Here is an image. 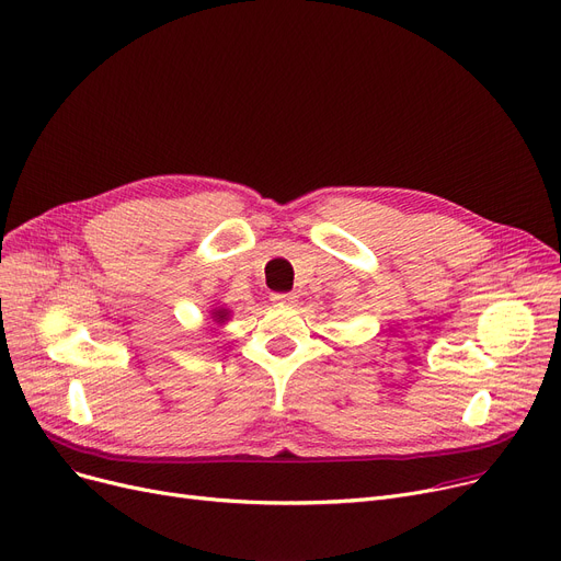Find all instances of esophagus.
I'll return each instance as SVG.
<instances>
[{"mask_svg":"<svg viewBox=\"0 0 561 561\" xmlns=\"http://www.w3.org/2000/svg\"><path fill=\"white\" fill-rule=\"evenodd\" d=\"M271 300H273L275 305H284V307L296 305V296H293V293H273Z\"/></svg>","mask_w":561,"mask_h":561,"instance_id":"esophagus-1","label":"esophagus"}]
</instances>
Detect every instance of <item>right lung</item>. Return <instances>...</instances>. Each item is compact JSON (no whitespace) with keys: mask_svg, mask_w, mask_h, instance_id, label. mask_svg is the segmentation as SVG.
Masks as SVG:
<instances>
[{"mask_svg":"<svg viewBox=\"0 0 561 561\" xmlns=\"http://www.w3.org/2000/svg\"><path fill=\"white\" fill-rule=\"evenodd\" d=\"M229 316H231V311L225 305H218V307L211 309V322L218 328H222L225 322H229Z\"/></svg>","mask_w":561,"mask_h":561,"instance_id":"right-lung-1","label":"right lung"}]
</instances>
